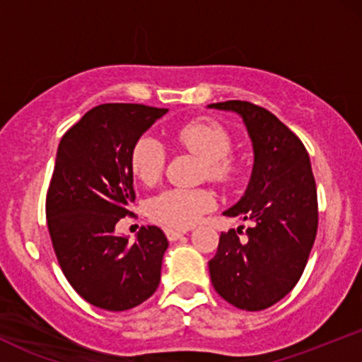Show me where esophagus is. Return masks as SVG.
I'll use <instances>...</instances> for the list:
<instances>
[{"mask_svg": "<svg viewBox=\"0 0 362 362\" xmlns=\"http://www.w3.org/2000/svg\"><path fill=\"white\" fill-rule=\"evenodd\" d=\"M187 233V230H167V236L170 242H177L178 238H182Z\"/></svg>", "mask_w": 362, "mask_h": 362, "instance_id": "1", "label": "esophagus"}]
</instances>
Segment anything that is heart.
Wrapping results in <instances>:
<instances>
[{"instance_id":"obj_1","label":"heart","mask_w":362,"mask_h":362,"mask_svg":"<svg viewBox=\"0 0 362 362\" xmlns=\"http://www.w3.org/2000/svg\"><path fill=\"white\" fill-rule=\"evenodd\" d=\"M173 139L204 161L202 175L209 180L224 185L233 178L235 165L228 156L233 141L221 124L209 119L192 120L178 129ZM163 163L165 151L160 143L151 136H141L129 156L132 175L151 185L160 178ZM214 202L213 192L207 189H168L148 202V216L167 230H185L213 209Z\"/></svg>"}]
</instances>
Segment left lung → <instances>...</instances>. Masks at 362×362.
Listing matches in <instances>:
<instances>
[{
  "label": "left lung",
  "instance_id": "8db88e82",
  "mask_svg": "<svg viewBox=\"0 0 362 362\" xmlns=\"http://www.w3.org/2000/svg\"><path fill=\"white\" fill-rule=\"evenodd\" d=\"M209 107L242 115L255 153L248 189L224 211L253 224L245 233L243 226L221 233L209 260L211 281L230 305L260 311L298 284L315 243L318 199L310 156L301 139L264 107L242 100Z\"/></svg>",
  "mask_w": 362,
  "mask_h": 362
}]
</instances>
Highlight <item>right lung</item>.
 Instances as JSON below:
<instances>
[{"mask_svg":"<svg viewBox=\"0 0 362 362\" xmlns=\"http://www.w3.org/2000/svg\"><path fill=\"white\" fill-rule=\"evenodd\" d=\"M168 109L102 103L66 131L45 197L49 235L61 271L98 308L124 311L146 301L160 284L168 240L143 226L129 243L115 233L134 202L129 156L144 131Z\"/></svg>","mask_w":362,"mask_h":362,"instance_id":"add662e5","label":"right lung"}]
</instances>
